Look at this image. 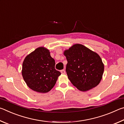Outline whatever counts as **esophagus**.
Segmentation results:
<instances>
[{"instance_id":"1","label":"esophagus","mask_w":124,"mask_h":124,"mask_svg":"<svg viewBox=\"0 0 124 124\" xmlns=\"http://www.w3.org/2000/svg\"><path fill=\"white\" fill-rule=\"evenodd\" d=\"M61 73L62 74H65V73H66V71H65L64 70H61Z\"/></svg>"}]
</instances>
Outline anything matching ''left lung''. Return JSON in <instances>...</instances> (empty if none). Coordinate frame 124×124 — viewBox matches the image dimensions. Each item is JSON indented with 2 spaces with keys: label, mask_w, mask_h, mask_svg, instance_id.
<instances>
[{
  "label": "left lung",
  "mask_w": 124,
  "mask_h": 124,
  "mask_svg": "<svg viewBox=\"0 0 124 124\" xmlns=\"http://www.w3.org/2000/svg\"><path fill=\"white\" fill-rule=\"evenodd\" d=\"M66 72L72 84L86 91L98 85L104 72V64L96 52L81 44L73 45L64 52Z\"/></svg>",
  "instance_id": "left-lung-1"
}]
</instances>
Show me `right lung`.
<instances>
[{
	"mask_svg": "<svg viewBox=\"0 0 124 124\" xmlns=\"http://www.w3.org/2000/svg\"><path fill=\"white\" fill-rule=\"evenodd\" d=\"M55 61L49 50L40 47L26 56L22 64V74L28 86L35 91H50L61 75L54 68Z\"/></svg>",
	"mask_w": 124,
	"mask_h": 124,
	"instance_id": "add662e5",
	"label": "right lung"
}]
</instances>
